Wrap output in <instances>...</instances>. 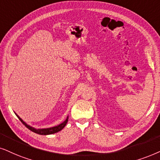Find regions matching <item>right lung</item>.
Listing matches in <instances>:
<instances>
[{"label":"right lung","mask_w":160,"mask_h":160,"mask_svg":"<svg viewBox=\"0 0 160 160\" xmlns=\"http://www.w3.org/2000/svg\"><path fill=\"white\" fill-rule=\"evenodd\" d=\"M15 114H16V116L18 117V119H19V120L21 121V122L23 123L24 125H25L26 128H29L30 131H33V132L36 133V134H40V135L52 134H54V133L58 132V131H61L62 129L66 126V123H67L68 120V116H67V117H66V119L63 121V122H62V123H60V124H59V125H56V126L50 127V128H34V127L31 126V125H28L26 122H24V121L22 120L21 117L18 116V115L16 114L15 112Z\"/></svg>","instance_id":"right-lung-1"}]
</instances>
